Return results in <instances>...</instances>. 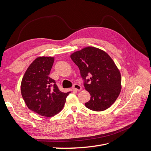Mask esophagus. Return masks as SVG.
<instances>
[{"instance_id":"esophagus-1","label":"esophagus","mask_w":151,"mask_h":151,"mask_svg":"<svg viewBox=\"0 0 151 151\" xmlns=\"http://www.w3.org/2000/svg\"><path fill=\"white\" fill-rule=\"evenodd\" d=\"M81 89H82V87L79 84H75L72 86V90L74 91H79Z\"/></svg>"}]
</instances>
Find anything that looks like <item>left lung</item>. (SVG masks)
<instances>
[{
    "instance_id": "left-lung-1",
    "label": "left lung",
    "mask_w": 151,
    "mask_h": 151,
    "mask_svg": "<svg viewBox=\"0 0 151 151\" xmlns=\"http://www.w3.org/2000/svg\"><path fill=\"white\" fill-rule=\"evenodd\" d=\"M70 58L78 66L85 89L91 95L86 107L95 111L110 107L122 89L120 72L112 58L103 50L93 47L73 53ZM88 75L90 79L86 80Z\"/></svg>"
}]
</instances>
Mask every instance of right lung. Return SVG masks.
Masks as SVG:
<instances>
[{
    "label": "right lung",
    "instance_id": "1",
    "mask_svg": "<svg viewBox=\"0 0 151 151\" xmlns=\"http://www.w3.org/2000/svg\"><path fill=\"white\" fill-rule=\"evenodd\" d=\"M54 57H39L27 68L21 84V94L27 106L38 115L51 117L64 106L70 92L59 90L49 74Z\"/></svg>",
    "mask_w": 151,
    "mask_h": 151
}]
</instances>
